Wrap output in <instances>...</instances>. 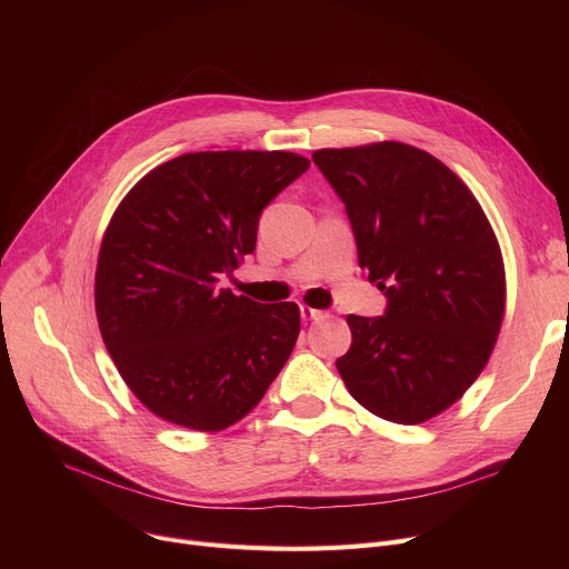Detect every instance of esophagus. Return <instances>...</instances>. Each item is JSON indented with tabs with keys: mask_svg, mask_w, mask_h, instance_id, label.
Returning <instances> with one entry per match:
<instances>
[{
	"mask_svg": "<svg viewBox=\"0 0 569 569\" xmlns=\"http://www.w3.org/2000/svg\"><path fill=\"white\" fill-rule=\"evenodd\" d=\"M300 313H302V318H305V320H320V318H325V316H327L325 311L311 309V307H307V305H302V307H300Z\"/></svg>",
	"mask_w": 569,
	"mask_h": 569,
	"instance_id": "obj_1",
	"label": "esophagus"
}]
</instances>
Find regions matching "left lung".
Listing matches in <instances>:
<instances>
[{
    "mask_svg": "<svg viewBox=\"0 0 569 569\" xmlns=\"http://www.w3.org/2000/svg\"><path fill=\"white\" fill-rule=\"evenodd\" d=\"M313 163L352 226L357 258L387 297L348 316L337 369L357 403L397 425L450 408L482 373L505 313V267L480 202L429 152L403 142L318 149Z\"/></svg>",
    "mask_w": 569,
    "mask_h": 569,
    "instance_id": "1",
    "label": "left lung"
}]
</instances>
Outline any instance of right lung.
I'll list each match as a JSON object with an SVG mask.
<instances>
[{"label":"right lung","mask_w":569,"mask_h":569,"mask_svg":"<svg viewBox=\"0 0 569 569\" xmlns=\"http://www.w3.org/2000/svg\"><path fill=\"white\" fill-rule=\"evenodd\" d=\"M309 166L290 152L182 154L119 202L99 251L97 318L119 376L163 420L221 431L283 369L297 305L217 283L256 251L262 209Z\"/></svg>","instance_id":"obj_1"}]
</instances>
